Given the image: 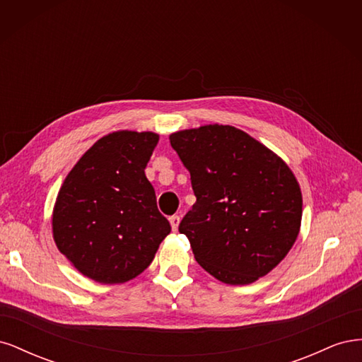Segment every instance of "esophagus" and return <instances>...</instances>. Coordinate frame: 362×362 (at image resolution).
<instances>
[{
    "instance_id": "esophagus-1",
    "label": "esophagus",
    "mask_w": 362,
    "mask_h": 362,
    "mask_svg": "<svg viewBox=\"0 0 362 362\" xmlns=\"http://www.w3.org/2000/svg\"><path fill=\"white\" fill-rule=\"evenodd\" d=\"M169 222H170V225H172V229H173V231H177V229H178V225H180V216H177V214H175V216H170V217H169Z\"/></svg>"
}]
</instances>
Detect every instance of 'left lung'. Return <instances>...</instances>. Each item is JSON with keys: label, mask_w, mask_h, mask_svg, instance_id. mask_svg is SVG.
I'll use <instances>...</instances> for the list:
<instances>
[{"label": "left lung", "mask_w": 362, "mask_h": 362, "mask_svg": "<svg viewBox=\"0 0 362 362\" xmlns=\"http://www.w3.org/2000/svg\"><path fill=\"white\" fill-rule=\"evenodd\" d=\"M196 202L182 217L194 259L225 284L246 286L276 267L296 242L302 193L278 156L245 131L205 125L173 133Z\"/></svg>", "instance_id": "8db88e82"}]
</instances>
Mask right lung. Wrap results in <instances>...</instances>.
I'll return each mask as SVG.
<instances>
[{
    "label": "right lung",
    "instance_id": "1",
    "mask_svg": "<svg viewBox=\"0 0 362 362\" xmlns=\"http://www.w3.org/2000/svg\"><path fill=\"white\" fill-rule=\"evenodd\" d=\"M157 144L154 133L108 134L86 152L62 185L52 214L54 240L74 267L93 281L136 278L170 233L145 175Z\"/></svg>",
    "mask_w": 362,
    "mask_h": 362
}]
</instances>
